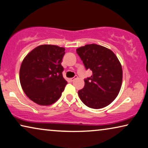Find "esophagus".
<instances>
[{
    "label": "esophagus",
    "mask_w": 148,
    "mask_h": 148,
    "mask_svg": "<svg viewBox=\"0 0 148 148\" xmlns=\"http://www.w3.org/2000/svg\"><path fill=\"white\" fill-rule=\"evenodd\" d=\"M76 78H78V77L77 76H75V77H74V78H70V80L71 81V82H73L75 79H76Z\"/></svg>",
    "instance_id": "obj_1"
}]
</instances>
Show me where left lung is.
Returning <instances> with one entry per match:
<instances>
[{"mask_svg": "<svg viewBox=\"0 0 148 148\" xmlns=\"http://www.w3.org/2000/svg\"><path fill=\"white\" fill-rule=\"evenodd\" d=\"M86 69L92 75L84 80V87L78 91L80 100L88 107L100 109L108 106L120 92L122 68L115 54L102 46L91 44L76 49Z\"/></svg>", "mask_w": 148, "mask_h": 148, "instance_id": "8db88e82", "label": "left lung"}]
</instances>
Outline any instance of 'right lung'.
Segmentation results:
<instances>
[{
  "label": "right lung",
  "mask_w": 148,
  "mask_h": 148,
  "mask_svg": "<svg viewBox=\"0 0 148 148\" xmlns=\"http://www.w3.org/2000/svg\"><path fill=\"white\" fill-rule=\"evenodd\" d=\"M65 48L44 45L37 46L24 58L19 72L24 92L41 106L51 105L62 95L67 82L61 65Z\"/></svg>",
  "instance_id": "1"
}]
</instances>
